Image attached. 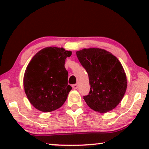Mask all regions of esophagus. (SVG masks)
<instances>
[{
	"instance_id": "1",
	"label": "esophagus",
	"mask_w": 149,
	"mask_h": 149,
	"mask_svg": "<svg viewBox=\"0 0 149 149\" xmlns=\"http://www.w3.org/2000/svg\"><path fill=\"white\" fill-rule=\"evenodd\" d=\"M79 87V85L77 84V83H76V84H74V85H72V88L73 89H77Z\"/></svg>"
}]
</instances>
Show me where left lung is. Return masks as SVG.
Returning a JSON list of instances; mask_svg holds the SVG:
<instances>
[{
    "instance_id": "1",
    "label": "left lung",
    "mask_w": 149,
    "mask_h": 149,
    "mask_svg": "<svg viewBox=\"0 0 149 149\" xmlns=\"http://www.w3.org/2000/svg\"><path fill=\"white\" fill-rule=\"evenodd\" d=\"M76 54L89 76L90 91L83 97L85 102L98 113L112 111L123 99L127 89V77L121 62L102 49H83Z\"/></svg>"
}]
</instances>
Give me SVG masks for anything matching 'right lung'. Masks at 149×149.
<instances>
[{"label":"right lung","mask_w":149,"mask_h":149,"mask_svg":"<svg viewBox=\"0 0 149 149\" xmlns=\"http://www.w3.org/2000/svg\"><path fill=\"white\" fill-rule=\"evenodd\" d=\"M71 55L72 52L62 47H48L30 60L24 72V88L28 100L38 111H55L66 100L72 87L68 84L64 64Z\"/></svg>","instance_id":"obj_1"}]
</instances>
